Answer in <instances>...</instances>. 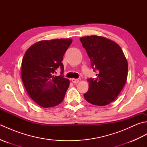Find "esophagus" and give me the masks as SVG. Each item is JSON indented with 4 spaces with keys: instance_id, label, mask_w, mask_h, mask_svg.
<instances>
[{
    "instance_id": "34e87169",
    "label": "esophagus",
    "mask_w": 147,
    "mask_h": 147,
    "mask_svg": "<svg viewBox=\"0 0 147 147\" xmlns=\"http://www.w3.org/2000/svg\"><path fill=\"white\" fill-rule=\"evenodd\" d=\"M71 81H72V82H73V83H77L79 82V80L78 79H76V78L71 79Z\"/></svg>"
}]
</instances>
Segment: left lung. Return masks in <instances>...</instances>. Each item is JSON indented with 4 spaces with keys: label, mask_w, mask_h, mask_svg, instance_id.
<instances>
[{
    "label": "left lung",
    "mask_w": 147,
    "mask_h": 147,
    "mask_svg": "<svg viewBox=\"0 0 147 147\" xmlns=\"http://www.w3.org/2000/svg\"><path fill=\"white\" fill-rule=\"evenodd\" d=\"M80 40L96 72L95 78L87 80L89 89L84 97L93 105L110 104L126 82L128 65L125 55L119 45L105 37L92 35Z\"/></svg>",
    "instance_id": "1"
}]
</instances>
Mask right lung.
I'll use <instances>...</instances> for the list:
<instances>
[{
    "label": "right lung",
    "mask_w": 147,
    "mask_h": 147,
    "mask_svg": "<svg viewBox=\"0 0 147 147\" xmlns=\"http://www.w3.org/2000/svg\"><path fill=\"white\" fill-rule=\"evenodd\" d=\"M71 43L72 40L69 38L43 40L31 46L24 54L22 81L29 96L41 107H54L64 100L69 80L63 75L62 61ZM59 67L61 74L54 76Z\"/></svg>",
    "instance_id": "add662e5"
}]
</instances>
